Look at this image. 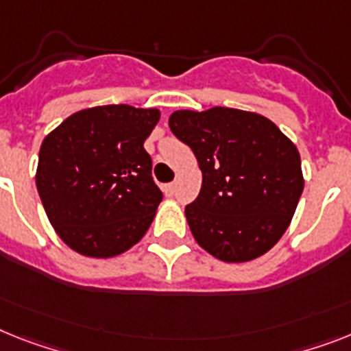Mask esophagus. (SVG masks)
<instances>
[{"instance_id":"34e87169","label":"esophagus","mask_w":351,"mask_h":351,"mask_svg":"<svg viewBox=\"0 0 351 351\" xmlns=\"http://www.w3.org/2000/svg\"><path fill=\"white\" fill-rule=\"evenodd\" d=\"M175 191H176V184H175V182H171V184L164 185V193H166L167 196H173V194H175Z\"/></svg>"}]
</instances>
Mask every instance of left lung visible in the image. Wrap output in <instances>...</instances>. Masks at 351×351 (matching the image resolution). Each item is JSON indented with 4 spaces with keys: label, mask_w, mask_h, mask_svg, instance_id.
Listing matches in <instances>:
<instances>
[{
    "label": "left lung",
    "mask_w": 351,
    "mask_h": 351,
    "mask_svg": "<svg viewBox=\"0 0 351 351\" xmlns=\"http://www.w3.org/2000/svg\"><path fill=\"white\" fill-rule=\"evenodd\" d=\"M169 128L193 149L203 175L198 198L185 207L196 243L225 262L273 248L303 193L296 146L273 121L237 108L176 110Z\"/></svg>",
    "instance_id": "obj_1"
}]
</instances>
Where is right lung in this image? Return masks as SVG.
Returning <instances> with one entry per match:
<instances>
[{"label":"right lung","instance_id":"add662e5","mask_svg":"<svg viewBox=\"0 0 351 351\" xmlns=\"http://www.w3.org/2000/svg\"><path fill=\"white\" fill-rule=\"evenodd\" d=\"M158 117L157 108L103 105L76 112L46 135L35 184L71 250L108 258L143 239L162 202L144 149Z\"/></svg>","mask_w":351,"mask_h":351}]
</instances>
